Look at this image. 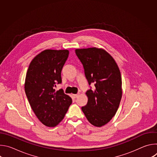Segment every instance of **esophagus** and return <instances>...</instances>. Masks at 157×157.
Segmentation results:
<instances>
[{
    "label": "esophagus",
    "mask_w": 157,
    "mask_h": 157,
    "mask_svg": "<svg viewBox=\"0 0 157 157\" xmlns=\"http://www.w3.org/2000/svg\"><path fill=\"white\" fill-rule=\"evenodd\" d=\"M73 97H74L75 98H78V96H79V94H73Z\"/></svg>",
    "instance_id": "34e87169"
}]
</instances>
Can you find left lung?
<instances>
[{"label": "left lung", "instance_id": "8db88e82", "mask_svg": "<svg viewBox=\"0 0 157 157\" xmlns=\"http://www.w3.org/2000/svg\"><path fill=\"white\" fill-rule=\"evenodd\" d=\"M75 52L89 84L95 86L86 93L88 101L82 110L89 122L101 127L113 119L119 108L122 96L121 71L113 56L102 48H81Z\"/></svg>", "mask_w": 157, "mask_h": 157}]
</instances>
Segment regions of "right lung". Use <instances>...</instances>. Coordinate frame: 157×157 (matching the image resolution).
<instances>
[{
  "label": "right lung",
  "instance_id": "1",
  "mask_svg": "<svg viewBox=\"0 0 157 157\" xmlns=\"http://www.w3.org/2000/svg\"><path fill=\"white\" fill-rule=\"evenodd\" d=\"M68 55V50H44L34 57L27 71L25 94L35 116L47 127L58 125L72 103L63 89H54L61 82V70Z\"/></svg>",
  "mask_w": 157,
  "mask_h": 157
}]
</instances>
